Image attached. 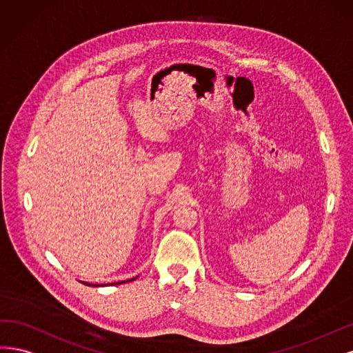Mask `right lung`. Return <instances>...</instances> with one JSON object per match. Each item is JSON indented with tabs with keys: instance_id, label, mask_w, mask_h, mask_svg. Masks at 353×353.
<instances>
[{
	"instance_id": "add662e5",
	"label": "right lung",
	"mask_w": 353,
	"mask_h": 353,
	"mask_svg": "<svg viewBox=\"0 0 353 353\" xmlns=\"http://www.w3.org/2000/svg\"><path fill=\"white\" fill-rule=\"evenodd\" d=\"M134 279H132V280H134ZM132 280H126V281H132ZM126 281H119V283H111V284H121V283H126ZM83 284H88V286H94V288L97 286V284H89V283H83ZM102 286H107V284H102Z\"/></svg>"
}]
</instances>
